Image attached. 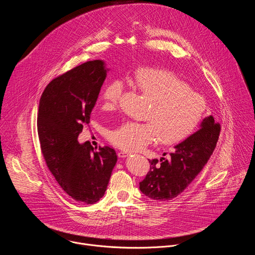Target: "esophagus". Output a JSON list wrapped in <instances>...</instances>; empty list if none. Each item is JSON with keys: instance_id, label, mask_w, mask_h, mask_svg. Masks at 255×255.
<instances>
[{"instance_id": "34e87169", "label": "esophagus", "mask_w": 255, "mask_h": 255, "mask_svg": "<svg viewBox=\"0 0 255 255\" xmlns=\"http://www.w3.org/2000/svg\"><path fill=\"white\" fill-rule=\"evenodd\" d=\"M128 155H130V152H127V151H119V152H118V156L121 157V158L127 157Z\"/></svg>"}]
</instances>
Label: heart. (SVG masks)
Instances as JSON below:
<instances>
[{"label": "heart", "instance_id": "heart-1", "mask_svg": "<svg viewBox=\"0 0 255 255\" xmlns=\"http://www.w3.org/2000/svg\"><path fill=\"white\" fill-rule=\"evenodd\" d=\"M136 89L149 100L146 122H125L109 132L108 138L125 150H137L154 141L172 144L185 139L199 124L205 111L200 94L189 89L173 72L140 67L134 74ZM123 93V83L114 80L102 93L104 110H113Z\"/></svg>", "mask_w": 255, "mask_h": 255}]
</instances>
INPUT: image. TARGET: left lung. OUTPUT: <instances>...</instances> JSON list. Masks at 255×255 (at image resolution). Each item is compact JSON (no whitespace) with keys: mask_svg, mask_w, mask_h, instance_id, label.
Returning <instances> with one entry per match:
<instances>
[{"mask_svg":"<svg viewBox=\"0 0 255 255\" xmlns=\"http://www.w3.org/2000/svg\"><path fill=\"white\" fill-rule=\"evenodd\" d=\"M220 130L213 116L206 117L197 132L164 152L160 160H149L150 170L139 183L140 191L156 201H168L183 193L213 154Z\"/></svg>","mask_w":255,"mask_h":255,"instance_id":"left-lung-1","label":"left lung"}]
</instances>
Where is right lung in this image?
<instances>
[{
  "mask_svg": "<svg viewBox=\"0 0 255 255\" xmlns=\"http://www.w3.org/2000/svg\"><path fill=\"white\" fill-rule=\"evenodd\" d=\"M107 71L103 60L85 62L51 81L39 102L37 130L47 167L68 196L87 205L105 195L117 162L113 148L94 151L89 141H78Z\"/></svg>",
  "mask_w": 255,
  "mask_h": 255,
  "instance_id": "1",
  "label": "right lung"
}]
</instances>
